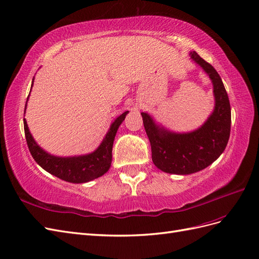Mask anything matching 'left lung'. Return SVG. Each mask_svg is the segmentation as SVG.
Returning a JSON list of instances; mask_svg holds the SVG:
<instances>
[{
	"label": "left lung",
	"instance_id": "left-lung-1",
	"mask_svg": "<svg viewBox=\"0 0 259 259\" xmlns=\"http://www.w3.org/2000/svg\"><path fill=\"white\" fill-rule=\"evenodd\" d=\"M191 58L208 73L213 84L215 109L201 128L190 134H174L155 124L150 115L141 113L149 137L152 160L160 170L175 175L197 172L215 161L226 149L231 128L230 102L219 73L196 52Z\"/></svg>",
	"mask_w": 259,
	"mask_h": 259
}]
</instances>
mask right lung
I'll return each mask as SVG.
<instances>
[{
	"instance_id": "right-lung-1",
	"label": "right lung",
	"mask_w": 259,
	"mask_h": 259,
	"mask_svg": "<svg viewBox=\"0 0 259 259\" xmlns=\"http://www.w3.org/2000/svg\"><path fill=\"white\" fill-rule=\"evenodd\" d=\"M127 114L128 112H124L112 123L106 137L103 140V142L97 151H94L91 154L83 155V156L66 158L56 157L44 152L34 142L32 136L29 132L26 119L24 118V129L28 149L30 151L33 159L44 170L57 177V178L72 183H84L91 181L103 176L109 169L110 164H112V150L116 132Z\"/></svg>"
}]
</instances>
